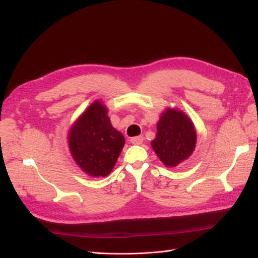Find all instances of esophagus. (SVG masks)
<instances>
[{
	"label": "esophagus",
	"mask_w": 258,
	"mask_h": 258,
	"mask_svg": "<svg viewBox=\"0 0 258 258\" xmlns=\"http://www.w3.org/2000/svg\"><path fill=\"white\" fill-rule=\"evenodd\" d=\"M143 137L142 136H138V137H134V138H131L130 139V142L132 143V144H136V145H140V144H142V142H143Z\"/></svg>",
	"instance_id": "1"
}]
</instances>
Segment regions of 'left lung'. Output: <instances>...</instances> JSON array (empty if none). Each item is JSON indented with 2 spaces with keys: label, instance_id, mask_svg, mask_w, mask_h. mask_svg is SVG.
I'll return each instance as SVG.
<instances>
[{
  "label": "left lung",
  "instance_id": "8db88e82",
  "mask_svg": "<svg viewBox=\"0 0 258 258\" xmlns=\"http://www.w3.org/2000/svg\"><path fill=\"white\" fill-rule=\"evenodd\" d=\"M196 145V131L184 113L167 110L157 123V135L152 146L159 159L168 167H175L187 159Z\"/></svg>",
  "mask_w": 258,
  "mask_h": 258
}]
</instances>
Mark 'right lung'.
I'll return each instance as SVG.
<instances>
[{"instance_id": "obj_1", "label": "right lung", "mask_w": 258, "mask_h": 258, "mask_svg": "<svg viewBox=\"0 0 258 258\" xmlns=\"http://www.w3.org/2000/svg\"><path fill=\"white\" fill-rule=\"evenodd\" d=\"M69 144L73 158L86 173L105 176L118 158L124 138L112 127L105 106L95 102L75 123Z\"/></svg>"}]
</instances>
